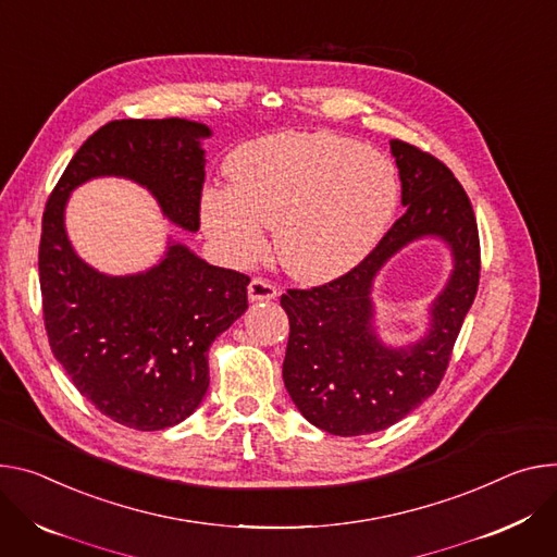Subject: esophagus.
Segmentation results:
<instances>
[{
  "instance_id": "34e87169",
  "label": "esophagus",
  "mask_w": 557,
  "mask_h": 557,
  "mask_svg": "<svg viewBox=\"0 0 557 557\" xmlns=\"http://www.w3.org/2000/svg\"><path fill=\"white\" fill-rule=\"evenodd\" d=\"M280 295V288L267 277H252L248 284V299L250 301H269Z\"/></svg>"
}]
</instances>
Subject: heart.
Wrapping results in <instances>:
<instances>
[{
    "mask_svg": "<svg viewBox=\"0 0 557 557\" xmlns=\"http://www.w3.org/2000/svg\"><path fill=\"white\" fill-rule=\"evenodd\" d=\"M228 188L201 199L207 228L237 262L264 248L273 226L277 262L297 280L326 282L350 271L386 231L397 205L391 162L333 133H277L237 148Z\"/></svg>",
    "mask_w": 557,
    "mask_h": 557,
    "instance_id": "1",
    "label": "heart"
}]
</instances>
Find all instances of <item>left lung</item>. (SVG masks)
Instances as JSON below:
<instances>
[{
	"instance_id": "8db88e82",
	"label": "left lung",
	"mask_w": 557,
	"mask_h": 557,
	"mask_svg": "<svg viewBox=\"0 0 557 557\" xmlns=\"http://www.w3.org/2000/svg\"><path fill=\"white\" fill-rule=\"evenodd\" d=\"M391 150L407 213L358 267L322 286L288 288L280 299L290 324L284 386L311 424L342 437L388 429L435 393L480 284V235L467 190L426 150L401 139H391ZM424 234L451 246L454 275L432 310L430 335L409 349L382 347L370 326L372 277Z\"/></svg>"
}]
</instances>
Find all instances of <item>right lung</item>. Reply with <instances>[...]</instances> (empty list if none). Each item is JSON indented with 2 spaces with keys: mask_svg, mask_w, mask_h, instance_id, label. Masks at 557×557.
Masks as SVG:
<instances>
[{
  "mask_svg": "<svg viewBox=\"0 0 557 557\" xmlns=\"http://www.w3.org/2000/svg\"><path fill=\"white\" fill-rule=\"evenodd\" d=\"M205 124L115 120L97 128L50 193L39 239L41 311L50 350L75 388L117 424L160 431L186 420L209 388V346L246 309L248 275L211 267L182 244L146 273L109 277L66 237L69 193L99 175L146 186L171 222L199 228Z\"/></svg>",
  "mask_w": 557,
  "mask_h": 557,
  "instance_id": "obj_1",
  "label": "right lung"
}]
</instances>
